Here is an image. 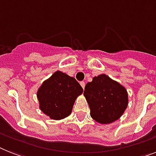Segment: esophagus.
Listing matches in <instances>:
<instances>
[{
    "label": "esophagus",
    "instance_id": "esophagus-1",
    "mask_svg": "<svg viewBox=\"0 0 156 156\" xmlns=\"http://www.w3.org/2000/svg\"><path fill=\"white\" fill-rule=\"evenodd\" d=\"M80 83L81 87H83V88H84V87H85V83H84L83 81H81V82Z\"/></svg>",
    "mask_w": 156,
    "mask_h": 156
}]
</instances>
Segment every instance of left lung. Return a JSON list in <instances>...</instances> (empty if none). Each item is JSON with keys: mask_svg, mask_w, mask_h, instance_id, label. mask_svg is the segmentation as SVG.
<instances>
[{"mask_svg": "<svg viewBox=\"0 0 156 156\" xmlns=\"http://www.w3.org/2000/svg\"><path fill=\"white\" fill-rule=\"evenodd\" d=\"M83 96L90 108L94 120L102 124L120 118L128 104L126 88L105 74L93 77L85 85Z\"/></svg>", "mask_w": 156, "mask_h": 156, "instance_id": "8db88e82", "label": "left lung"}]
</instances>
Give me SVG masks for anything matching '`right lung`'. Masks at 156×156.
<instances>
[{
  "label": "right lung",
  "instance_id": "right-lung-1",
  "mask_svg": "<svg viewBox=\"0 0 156 156\" xmlns=\"http://www.w3.org/2000/svg\"><path fill=\"white\" fill-rule=\"evenodd\" d=\"M83 88L75 78L56 71L44 80L37 92L40 109L50 119H62L72 112Z\"/></svg>",
  "mask_w": 156,
  "mask_h": 156
}]
</instances>
